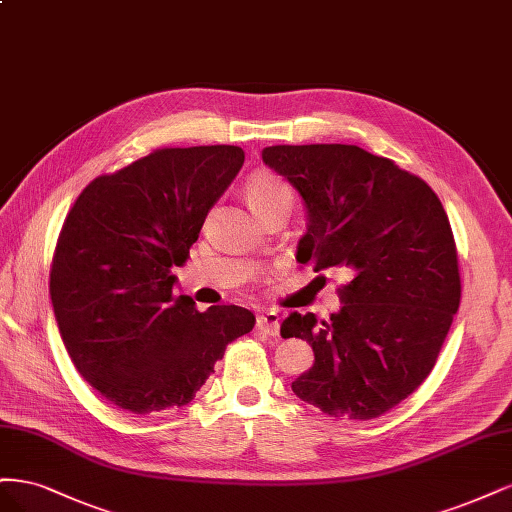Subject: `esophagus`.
<instances>
[{
	"label": "esophagus",
	"instance_id": "1",
	"mask_svg": "<svg viewBox=\"0 0 512 512\" xmlns=\"http://www.w3.org/2000/svg\"><path fill=\"white\" fill-rule=\"evenodd\" d=\"M257 329L268 336H278L280 332V317L276 310H266L257 317Z\"/></svg>",
	"mask_w": 512,
	"mask_h": 512
}]
</instances>
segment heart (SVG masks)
<instances>
[{"label": "heart", "mask_w": 512, "mask_h": 512, "mask_svg": "<svg viewBox=\"0 0 512 512\" xmlns=\"http://www.w3.org/2000/svg\"><path fill=\"white\" fill-rule=\"evenodd\" d=\"M244 195L255 214L278 202H287L289 206H293V189L285 183L283 178L268 170L253 172L249 178H246Z\"/></svg>", "instance_id": "obj_1"}]
</instances>
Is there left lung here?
<instances>
[{
  "label": "left lung",
  "instance_id": "8db88e82",
  "mask_svg": "<svg viewBox=\"0 0 512 512\" xmlns=\"http://www.w3.org/2000/svg\"><path fill=\"white\" fill-rule=\"evenodd\" d=\"M261 157L306 202L300 263L351 278L327 321L291 312L280 325L315 351L291 389L329 417H381L430 376L459 308L447 212L423 178L353 144H280Z\"/></svg>",
  "mask_w": 512,
  "mask_h": 512
}]
</instances>
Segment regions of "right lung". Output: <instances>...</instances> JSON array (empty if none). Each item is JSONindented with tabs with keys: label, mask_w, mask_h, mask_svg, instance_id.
Here are the masks:
<instances>
[{
	"label": "right lung",
	"mask_w": 512,
	"mask_h": 512,
	"mask_svg": "<svg viewBox=\"0 0 512 512\" xmlns=\"http://www.w3.org/2000/svg\"><path fill=\"white\" fill-rule=\"evenodd\" d=\"M244 163L240 146L157 148L93 178L70 208L51 266L59 334L80 376L134 415L189 404L227 344L249 334L242 306L174 295L208 210Z\"/></svg>",
	"instance_id": "add662e5"
}]
</instances>
